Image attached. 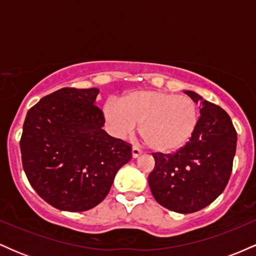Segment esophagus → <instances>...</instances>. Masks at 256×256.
Returning a JSON list of instances; mask_svg holds the SVG:
<instances>
[{"mask_svg": "<svg viewBox=\"0 0 256 256\" xmlns=\"http://www.w3.org/2000/svg\"><path fill=\"white\" fill-rule=\"evenodd\" d=\"M131 154H132V158H137L140 154H142V150H140V149L136 148V146H132V152H131Z\"/></svg>", "mask_w": 256, "mask_h": 256, "instance_id": "esophagus-1", "label": "esophagus"}]
</instances>
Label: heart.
<instances>
[{
    "label": "heart",
    "instance_id": "heart-1",
    "mask_svg": "<svg viewBox=\"0 0 256 256\" xmlns=\"http://www.w3.org/2000/svg\"><path fill=\"white\" fill-rule=\"evenodd\" d=\"M108 128L116 137L140 134L152 150L173 152L189 142L198 122V106L192 98L161 90H138L104 108Z\"/></svg>",
    "mask_w": 256,
    "mask_h": 256
}]
</instances>
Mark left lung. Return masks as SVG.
Instances as JSON below:
<instances>
[{"mask_svg":"<svg viewBox=\"0 0 256 256\" xmlns=\"http://www.w3.org/2000/svg\"><path fill=\"white\" fill-rule=\"evenodd\" d=\"M185 94L200 104V118L189 142L174 154H152L148 177L154 198L173 212H198L224 192L230 179L237 134L228 114L194 91Z\"/></svg>","mask_w":256,"mask_h":256,"instance_id":"8db88e82","label":"left lung"}]
</instances>
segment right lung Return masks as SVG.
I'll return each mask as SVG.
<instances>
[{
	"label": "right lung",
	"instance_id": "obj_1",
	"mask_svg": "<svg viewBox=\"0 0 256 256\" xmlns=\"http://www.w3.org/2000/svg\"><path fill=\"white\" fill-rule=\"evenodd\" d=\"M100 90L62 88L28 112L20 140L31 186L52 207L84 212L104 200L131 144L110 136L96 106Z\"/></svg>",
	"mask_w": 256,
	"mask_h": 256
}]
</instances>
